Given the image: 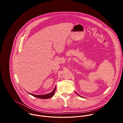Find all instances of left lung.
Here are the masks:
<instances>
[{
  "mask_svg": "<svg viewBox=\"0 0 123 123\" xmlns=\"http://www.w3.org/2000/svg\"><path fill=\"white\" fill-rule=\"evenodd\" d=\"M75 93H76V94H77V95H79V96H80V97H82V96H80V95H79V94H78V93H76V92H75Z\"/></svg>",
  "mask_w": 123,
  "mask_h": 123,
  "instance_id": "1",
  "label": "left lung"
}]
</instances>
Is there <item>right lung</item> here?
Segmentation results:
<instances>
[{
    "mask_svg": "<svg viewBox=\"0 0 123 123\" xmlns=\"http://www.w3.org/2000/svg\"><path fill=\"white\" fill-rule=\"evenodd\" d=\"M55 90H56V86H55L54 90L52 91L51 92L46 94H44V95H36V94H31V93H30L29 92H28V93L35 97H37V98H40V99H49V98H50L53 96V95H54V94L55 93Z\"/></svg>",
    "mask_w": 123,
    "mask_h": 123,
    "instance_id": "add662e5",
    "label": "right lung"
}]
</instances>
